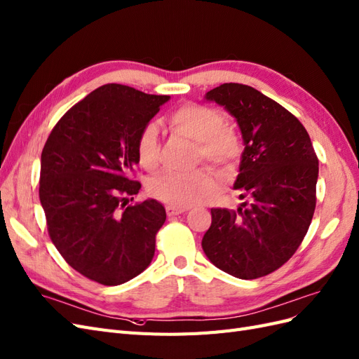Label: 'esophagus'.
Returning <instances> with one entry per match:
<instances>
[{"instance_id":"obj_1","label":"esophagus","mask_w":359,"mask_h":359,"mask_svg":"<svg viewBox=\"0 0 359 359\" xmlns=\"http://www.w3.org/2000/svg\"><path fill=\"white\" fill-rule=\"evenodd\" d=\"M165 210H167V215H168V217H176V215L183 213V212H187L188 209H187V208H176V206H167V208H165Z\"/></svg>"}]
</instances>
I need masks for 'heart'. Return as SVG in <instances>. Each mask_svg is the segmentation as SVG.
I'll use <instances>...</instances> for the list:
<instances>
[{"mask_svg": "<svg viewBox=\"0 0 359 359\" xmlns=\"http://www.w3.org/2000/svg\"><path fill=\"white\" fill-rule=\"evenodd\" d=\"M170 128L177 134L196 142L197 161L203 159L213 167L229 170L241 155V142L231 128L222 125L221 114L210 107L187 104L168 116ZM159 153L158 129L155 125L142 128L135 141L138 163L146 170L156 167ZM217 188V180L208 170L191 172L167 171L151 177L147 191L170 206L188 208L201 203Z\"/></svg>", "mask_w": 359, "mask_h": 359, "instance_id": "1", "label": "heart"}]
</instances>
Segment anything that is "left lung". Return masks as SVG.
Masks as SVG:
<instances>
[{
    "label": "left lung",
    "instance_id": "1",
    "mask_svg": "<svg viewBox=\"0 0 359 359\" xmlns=\"http://www.w3.org/2000/svg\"><path fill=\"white\" fill-rule=\"evenodd\" d=\"M204 99L238 121L245 149L234 189L245 201L238 210L210 209L201 247L218 269L260 278L281 268L309 231L319 161L302 123L259 90L227 83Z\"/></svg>",
    "mask_w": 359,
    "mask_h": 359
}]
</instances>
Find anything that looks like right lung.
Wrapping results in <instances>:
<instances>
[{
	"label": "right lung",
	"instance_id": "add662e5",
	"mask_svg": "<svg viewBox=\"0 0 359 359\" xmlns=\"http://www.w3.org/2000/svg\"><path fill=\"white\" fill-rule=\"evenodd\" d=\"M168 100L121 84L102 86L72 107L46 140L39 197L49 238L91 281L126 283L155 255L167 213L153 198L128 206L141 188L129 174L138 163V132Z\"/></svg>",
	"mask_w": 359,
	"mask_h": 359
}]
</instances>
